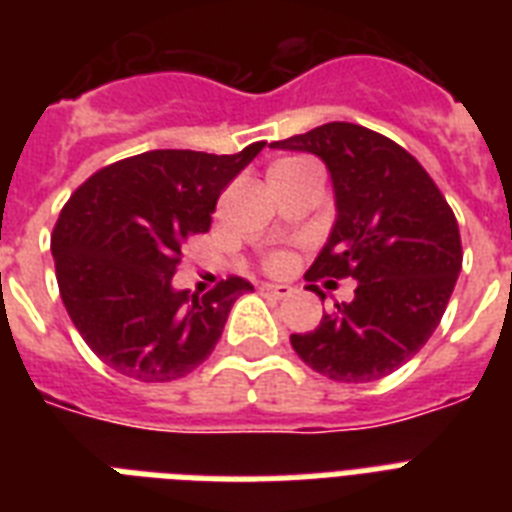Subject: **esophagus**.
Returning a JSON list of instances; mask_svg holds the SVG:
<instances>
[{
    "instance_id": "esophagus-1",
    "label": "esophagus",
    "mask_w": 512,
    "mask_h": 512,
    "mask_svg": "<svg viewBox=\"0 0 512 512\" xmlns=\"http://www.w3.org/2000/svg\"><path fill=\"white\" fill-rule=\"evenodd\" d=\"M263 295H271L276 297V300H284V297H289L295 289L289 287V284H263Z\"/></svg>"
}]
</instances>
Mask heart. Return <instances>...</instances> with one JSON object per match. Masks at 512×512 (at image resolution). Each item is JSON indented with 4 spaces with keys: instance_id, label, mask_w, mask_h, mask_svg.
Listing matches in <instances>:
<instances>
[{
    "instance_id": "obj_1",
    "label": "heart",
    "mask_w": 512,
    "mask_h": 512,
    "mask_svg": "<svg viewBox=\"0 0 512 512\" xmlns=\"http://www.w3.org/2000/svg\"><path fill=\"white\" fill-rule=\"evenodd\" d=\"M303 164H308L305 159H281V162H276L268 172H281V170H295V167H303ZM265 268L273 273H281L287 271L289 268V255L287 252H271L268 255V260H265Z\"/></svg>"
}]
</instances>
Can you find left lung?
I'll return each instance as SVG.
<instances>
[{
    "instance_id": "left-lung-1",
    "label": "left lung",
    "mask_w": 512,
    "mask_h": 512,
    "mask_svg": "<svg viewBox=\"0 0 512 512\" xmlns=\"http://www.w3.org/2000/svg\"><path fill=\"white\" fill-rule=\"evenodd\" d=\"M273 148L321 156L335 183L337 223L305 273L311 292L319 279L358 281L350 303L289 342L329 380H382L441 324L462 268L457 217L409 151L361 124H321Z\"/></svg>"
}]
</instances>
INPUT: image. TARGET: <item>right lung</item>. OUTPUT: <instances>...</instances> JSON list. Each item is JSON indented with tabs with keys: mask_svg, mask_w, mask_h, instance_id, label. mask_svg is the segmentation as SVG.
Instances as JSON below:
<instances>
[{
	"mask_svg": "<svg viewBox=\"0 0 512 512\" xmlns=\"http://www.w3.org/2000/svg\"><path fill=\"white\" fill-rule=\"evenodd\" d=\"M146 151L87 177L52 228L68 316L95 356L124 377L170 382L204 364L231 305L252 289L228 276L207 295L175 292L180 247L207 233L217 199L260 151Z\"/></svg>",
	"mask_w": 512,
	"mask_h": 512,
	"instance_id": "1",
	"label": "right lung"
}]
</instances>
